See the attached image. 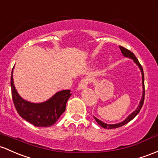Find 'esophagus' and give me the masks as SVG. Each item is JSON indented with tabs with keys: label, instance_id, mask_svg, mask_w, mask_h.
Wrapping results in <instances>:
<instances>
[{
	"label": "esophagus",
	"instance_id": "34e87169",
	"mask_svg": "<svg viewBox=\"0 0 158 158\" xmlns=\"http://www.w3.org/2000/svg\"><path fill=\"white\" fill-rule=\"evenodd\" d=\"M88 83H89V79L88 78H84L79 82V85H78V90H82L83 88H85L88 86Z\"/></svg>",
	"mask_w": 158,
	"mask_h": 158
}]
</instances>
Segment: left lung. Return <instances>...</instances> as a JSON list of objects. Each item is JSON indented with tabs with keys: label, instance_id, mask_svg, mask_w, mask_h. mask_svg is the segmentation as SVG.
I'll return each mask as SVG.
<instances>
[{
	"label": "left lung",
	"instance_id": "1",
	"mask_svg": "<svg viewBox=\"0 0 158 158\" xmlns=\"http://www.w3.org/2000/svg\"><path fill=\"white\" fill-rule=\"evenodd\" d=\"M119 48H120L121 53L123 54V55H124V57H126V58H131V59H133V61H134V63H136V64L138 66L140 70H141V73H142V83H143V95H142L141 100H140L139 104L138 107L136 108V110L135 111H133L132 113H131V115L128 116V117L125 119V120L121 121V122H120V123H118V124H106V123H104V122H103V121H101L100 120H99V119L97 118L94 117V118L95 121H96L98 123L99 125H100L102 127L105 128V129H113V128L120 127H121V126H123V125H124V124H127L129 121L133 120V119L135 117H136V115H137L139 112V111L142 109V107H143V105L144 103V99H145V85H144V73H143V67H142L141 64H140V63L139 62L137 58H136V56L134 55V54H133V52H131L130 50H128V49H127V48H124L123 46H119Z\"/></svg>",
	"mask_w": 158,
	"mask_h": 158
}]
</instances>
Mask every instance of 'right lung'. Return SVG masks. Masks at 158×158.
<instances>
[{
  "label": "right lung",
  "instance_id": "add662e5",
  "mask_svg": "<svg viewBox=\"0 0 158 158\" xmlns=\"http://www.w3.org/2000/svg\"><path fill=\"white\" fill-rule=\"evenodd\" d=\"M13 68L10 84L13 103L19 115L36 127H46L53 125L64 112L67 102L71 96L70 90L57 92L51 98L43 103H31L21 98L17 92L13 82Z\"/></svg>",
  "mask_w": 158,
  "mask_h": 158
}]
</instances>
